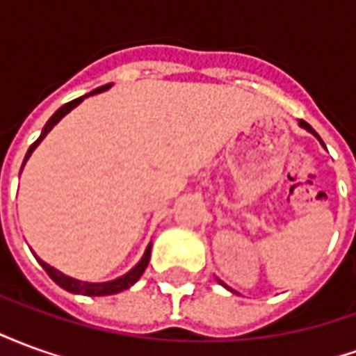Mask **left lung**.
<instances>
[{
    "label": "left lung",
    "mask_w": 356,
    "mask_h": 356,
    "mask_svg": "<svg viewBox=\"0 0 356 356\" xmlns=\"http://www.w3.org/2000/svg\"><path fill=\"white\" fill-rule=\"evenodd\" d=\"M299 125H301V127H303V129H307V131H311V133H313L314 137H316V139L321 140V137H318V133L314 131L313 127H311V125L307 124V122H303V120H299ZM321 143H322V140H321ZM221 284H223V282H221ZM223 286H225V284H223Z\"/></svg>",
    "instance_id": "1"
}]
</instances>
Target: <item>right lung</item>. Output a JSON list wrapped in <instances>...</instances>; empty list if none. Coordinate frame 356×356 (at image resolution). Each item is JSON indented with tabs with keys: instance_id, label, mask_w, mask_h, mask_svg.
<instances>
[{
	"instance_id": "1",
	"label": "right lung",
	"mask_w": 356,
	"mask_h": 356,
	"mask_svg": "<svg viewBox=\"0 0 356 356\" xmlns=\"http://www.w3.org/2000/svg\"><path fill=\"white\" fill-rule=\"evenodd\" d=\"M110 86H112V83H106V86H102V88H97L95 91H91V93L83 95V97H78V99H74V101L63 104V106H60V108H58L57 112L49 118V122L45 124V127L42 129V135L38 137V140H35L32 147L28 148L26 156H24V162H22V168H24V163H26V160L30 158V154L34 152V148L38 147L43 139H45V135H47V133H49L51 129H53V127H55V125H57L58 122H60V120L70 112V110L76 108V106H78L86 97L95 93H101V91H106ZM150 248H152V242L147 246L145 255L140 257V261L137 263L129 273H125L124 276H120V278H116V280H110V282H81V280H76V278H72V276L63 275L60 270H57L55 267H51V265H47L45 261H42L40 257H35V259L40 261V265L45 268V273H47V275H49L51 278L60 286V288H65V290L70 291V293H81V296H112V293H118V291L127 290L129 286H133V284L139 280L140 275H143V273H145V268H147L148 259H150Z\"/></svg>"
}]
</instances>
